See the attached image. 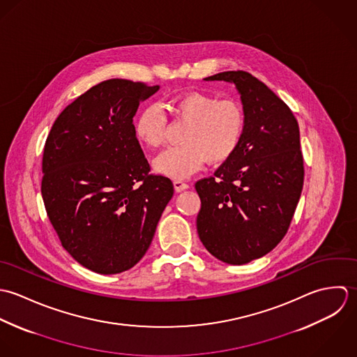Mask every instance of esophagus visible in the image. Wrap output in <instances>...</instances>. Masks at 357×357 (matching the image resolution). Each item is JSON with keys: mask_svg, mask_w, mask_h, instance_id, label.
<instances>
[{"mask_svg": "<svg viewBox=\"0 0 357 357\" xmlns=\"http://www.w3.org/2000/svg\"><path fill=\"white\" fill-rule=\"evenodd\" d=\"M174 188H175L176 192H183L189 188V185L186 182L181 181V179H176V181H174Z\"/></svg>", "mask_w": 357, "mask_h": 357, "instance_id": "esophagus-1", "label": "esophagus"}]
</instances>
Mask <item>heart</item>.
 Returning a JSON list of instances; mask_svg holds the SVG:
<instances>
[{"instance_id": "obj_1", "label": "heart", "mask_w": 357, "mask_h": 357, "mask_svg": "<svg viewBox=\"0 0 357 357\" xmlns=\"http://www.w3.org/2000/svg\"><path fill=\"white\" fill-rule=\"evenodd\" d=\"M172 114L189 123L181 142L154 158V171L172 179H185L199 171L206 160L218 164L227 160L241 142L245 116L233 99H218L203 92H188L168 102ZM167 119L155 105L144 106L134 123L137 138L150 149L164 142Z\"/></svg>"}]
</instances>
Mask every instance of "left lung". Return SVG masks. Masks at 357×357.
I'll list each match as a JSON object with an SVG mask.
<instances>
[{
	"instance_id": "8db88e82",
	"label": "left lung",
	"mask_w": 357,
	"mask_h": 357,
	"mask_svg": "<svg viewBox=\"0 0 357 357\" xmlns=\"http://www.w3.org/2000/svg\"><path fill=\"white\" fill-rule=\"evenodd\" d=\"M236 85L245 127L236 151L196 182L197 233L215 258L244 265L271 252L285 236L303 186L299 127L284 102L250 73L204 78Z\"/></svg>"
}]
</instances>
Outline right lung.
I'll return each instance as SVG.
<instances>
[{
  "label": "right lung",
  "mask_w": 357,
  "mask_h": 357,
  "mask_svg": "<svg viewBox=\"0 0 357 357\" xmlns=\"http://www.w3.org/2000/svg\"><path fill=\"white\" fill-rule=\"evenodd\" d=\"M160 89L123 78L99 82L55 120L43 155L41 195L63 248L84 268L116 275L135 266L174 195L149 175L132 119Z\"/></svg>",
  "instance_id": "right-lung-1"
}]
</instances>
